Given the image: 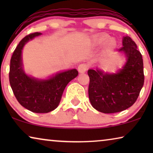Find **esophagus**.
Masks as SVG:
<instances>
[{
	"instance_id": "34e87169",
	"label": "esophagus",
	"mask_w": 153,
	"mask_h": 153,
	"mask_svg": "<svg viewBox=\"0 0 153 153\" xmlns=\"http://www.w3.org/2000/svg\"><path fill=\"white\" fill-rule=\"evenodd\" d=\"M88 65L87 64L81 63L79 65L78 67V70H79V73L82 74V73H84L85 71L88 70Z\"/></svg>"
}]
</instances>
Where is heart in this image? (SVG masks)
<instances>
[{
    "label": "heart",
    "mask_w": 153,
    "mask_h": 153,
    "mask_svg": "<svg viewBox=\"0 0 153 153\" xmlns=\"http://www.w3.org/2000/svg\"><path fill=\"white\" fill-rule=\"evenodd\" d=\"M107 39V37L106 36H100L98 37V38L96 39V42L97 44H102L103 43L104 41L106 40V39ZM115 45V42L114 40H112V39H108L107 41H106V47L108 48H112Z\"/></svg>",
    "instance_id": "obj_1"
}]
</instances>
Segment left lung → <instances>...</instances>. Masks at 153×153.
<instances>
[{
  "instance_id": "8db88e82",
  "label": "left lung",
  "mask_w": 153,
  "mask_h": 153,
  "mask_svg": "<svg viewBox=\"0 0 153 153\" xmlns=\"http://www.w3.org/2000/svg\"><path fill=\"white\" fill-rule=\"evenodd\" d=\"M127 62L115 74L104 73L99 69L89 70L88 96L93 108L104 114L120 112L137 101L143 85L144 74L142 55L136 43L129 36L123 39Z\"/></svg>"
}]
</instances>
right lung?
I'll return each instance as SVG.
<instances>
[{"label": "right lung", "mask_w": 153, "mask_h": 153, "mask_svg": "<svg viewBox=\"0 0 153 153\" xmlns=\"http://www.w3.org/2000/svg\"><path fill=\"white\" fill-rule=\"evenodd\" d=\"M33 33L24 37L14 50L10 60L9 79L14 95L21 105L34 113H49L57 108L68 83L78 75L72 69L57 73L48 79L29 76L23 70L22 53L29 40L40 35Z\"/></svg>", "instance_id": "obj_1"}]
</instances>
